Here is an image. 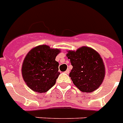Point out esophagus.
<instances>
[{
	"label": "esophagus",
	"instance_id": "esophagus-1",
	"mask_svg": "<svg viewBox=\"0 0 123 123\" xmlns=\"http://www.w3.org/2000/svg\"><path fill=\"white\" fill-rule=\"evenodd\" d=\"M69 71H70V70H69V69H67V70L65 71V73H66V74H69Z\"/></svg>",
	"mask_w": 123,
	"mask_h": 123
}]
</instances>
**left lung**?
I'll return each instance as SVG.
<instances>
[{"instance_id": "left-lung-1", "label": "left lung", "mask_w": 123, "mask_h": 123, "mask_svg": "<svg viewBox=\"0 0 123 123\" xmlns=\"http://www.w3.org/2000/svg\"><path fill=\"white\" fill-rule=\"evenodd\" d=\"M66 56L73 66L69 77L80 90L90 93L99 88L104 80L105 69L95 50L83 46L76 51L68 50Z\"/></svg>"}]
</instances>
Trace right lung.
I'll list each match as a JSON object with an SVG mask.
<instances>
[{
  "instance_id": "1",
  "label": "right lung",
  "mask_w": 123,
  "mask_h": 123,
  "mask_svg": "<svg viewBox=\"0 0 123 123\" xmlns=\"http://www.w3.org/2000/svg\"><path fill=\"white\" fill-rule=\"evenodd\" d=\"M60 49L47 45L33 48L26 55L22 64V76L26 85L34 92L45 93L55 84L60 73L55 57Z\"/></svg>"
}]
</instances>
